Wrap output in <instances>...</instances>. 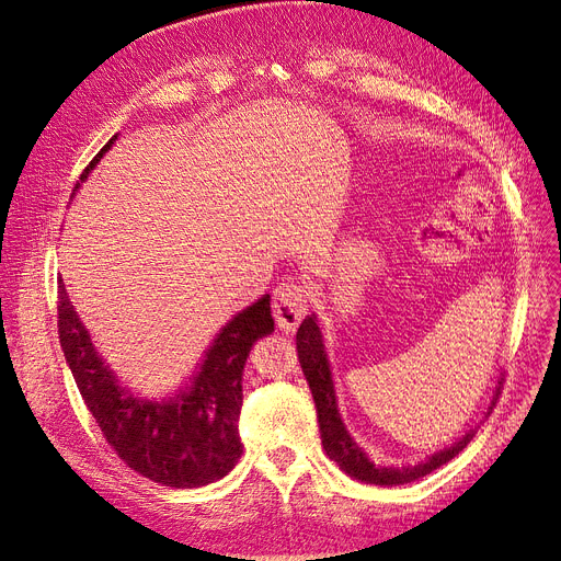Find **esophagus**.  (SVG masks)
Segmentation results:
<instances>
[{"label": "esophagus", "instance_id": "esophagus-1", "mask_svg": "<svg viewBox=\"0 0 561 561\" xmlns=\"http://www.w3.org/2000/svg\"><path fill=\"white\" fill-rule=\"evenodd\" d=\"M309 311V290L299 280H285L274 293V313L278 328L293 332L304 313Z\"/></svg>", "mask_w": 561, "mask_h": 561}]
</instances>
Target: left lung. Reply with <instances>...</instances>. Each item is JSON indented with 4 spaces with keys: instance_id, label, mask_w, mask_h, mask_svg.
Instances as JSON below:
<instances>
[{
    "instance_id": "left-lung-1",
    "label": "left lung",
    "mask_w": 561,
    "mask_h": 561,
    "mask_svg": "<svg viewBox=\"0 0 561 561\" xmlns=\"http://www.w3.org/2000/svg\"><path fill=\"white\" fill-rule=\"evenodd\" d=\"M297 355H299V365L304 369V377H307L313 393L322 449H325V454L332 458V461H336L339 468H342L346 474H351L353 480H360L367 484H381V486H398V484L414 482L423 478V474L437 470L439 466L449 463L458 451L466 449V445L474 435V431H468L463 437H458L451 447H445L443 451L428 456L426 461H421L416 466H400V468L379 466L371 461V458H367V454L353 443V437L348 435L342 416H339L328 353L313 316L304 318L297 330ZM499 396H501V383L496 388L489 410H494Z\"/></svg>"
}]
</instances>
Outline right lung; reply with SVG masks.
<instances>
[{"instance_id": "right-lung-1", "label": "right lung", "mask_w": 561, "mask_h": 561, "mask_svg": "<svg viewBox=\"0 0 561 561\" xmlns=\"http://www.w3.org/2000/svg\"><path fill=\"white\" fill-rule=\"evenodd\" d=\"M114 140L116 135L79 180L93 171ZM271 332V297L264 295L219 330L206 360L178 396L142 398L116 381L95 353L62 280L58 283L60 346L83 402L116 456L142 478L165 486H206L225 478L239 461L243 367L252 344Z\"/></svg>"}]
</instances>
